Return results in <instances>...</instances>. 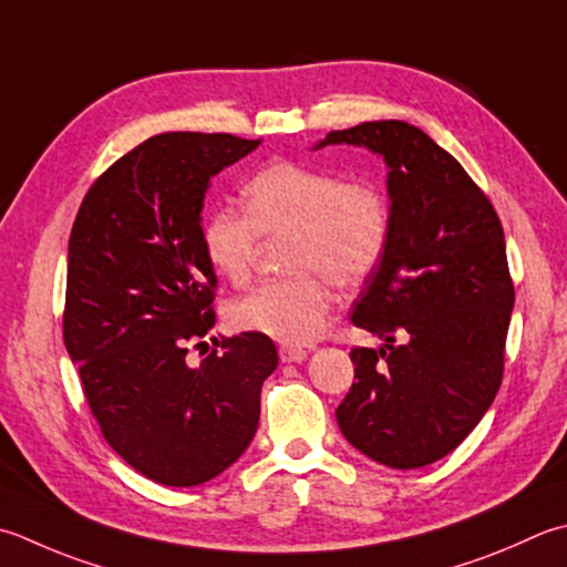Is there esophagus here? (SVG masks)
<instances>
[{
	"label": "esophagus",
	"mask_w": 567,
	"mask_h": 567,
	"mask_svg": "<svg viewBox=\"0 0 567 567\" xmlns=\"http://www.w3.org/2000/svg\"><path fill=\"white\" fill-rule=\"evenodd\" d=\"M280 359H282V363L305 361V359H307V349H299V347H280Z\"/></svg>",
	"instance_id": "34e87169"
}]
</instances>
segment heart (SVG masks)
Returning <instances> with one entry per match:
<instances>
[{
	"mask_svg": "<svg viewBox=\"0 0 567 567\" xmlns=\"http://www.w3.org/2000/svg\"><path fill=\"white\" fill-rule=\"evenodd\" d=\"M243 198L246 214L224 206L204 218L202 248L210 268L243 285L265 236L290 238L285 268L295 275L238 297L228 307V321L238 331L305 347L324 324L329 282L353 290L381 265L391 240V206L371 182H343L334 172L290 159L255 172Z\"/></svg>",
	"mask_w": 567,
	"mask_h": 567,
	"instance_id": "b5f03b06",
	"label": "heart"
}]
</instances>
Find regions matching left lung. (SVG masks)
Wrapping results in <instances>:
<instances>
[{
  "label": "left lung",
  "mask_w": 567,
  "mask_h": 567,
  "mask_svg": "<svg viewBox=\"0 0 567 567\" xmlns=\"http://www.w3.org/2000/svg\"><path fill=\"white\" fill-rule=\"evenodd\" d=\"M327 144L379 154L391 206V240L351 315L383 343L351 351L339 427L373 462L425 467L480 425L502 385L514 312L502 220L462 164L403 120L334 130L312 150Z\"/></svg>",
  "instance_id": "obj_1"
}]
</instances>
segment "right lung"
<instances>
[{"label":"right lung","instance_id":"add662e5","mask_svg":"<svg viewBox=\"0 0 567 567\" xmlns=\"http://www.w3.org/2000/svg\"><path fill=\"white\" fill-rule=\"evenodd\" d=\"M260 142L154 135L91 186L71 230L65 351L107 445L164 486L204 484L248 450L262 381L277 369L272 339L252 331L186 361V343L214 327L206 192Z\"/></svg>","mask_w":567,"mask_h":567}]
</instances>
